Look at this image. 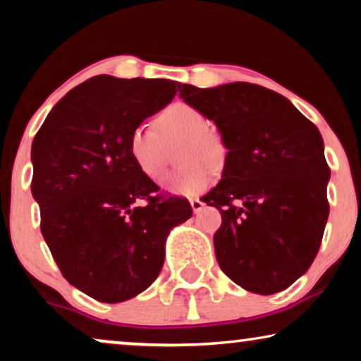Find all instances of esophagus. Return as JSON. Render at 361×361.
I'll return each instance as SVG.
<instances>
[{
    "mask_svg": "<svg viewBox=\"0 0 361 361\" xmlns=\"http://www.w3.org/2000/svg\"><path fill=\"white\" fill-rule=\"evenodd\" d=\"M190 205H192V210H194V214H199V212L204 209V202L200 199H190Z\"/></svg>",
    "mask_w": 361,
    "mask_h": 361,
    "instance_id": "obj_1",
    "label": "esophagus"
}]
</instances>
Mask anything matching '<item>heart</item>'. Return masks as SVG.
I'll use <instances>...</instances> for the list:
<instances>
[{
	"label": "heart",
	"instance_id": "heart-1",
	"mask_svg": "<svg viewBox=\"0 0 361 361\" xmlns=\"http://www.w3.org/2000/svg\"><path fill=\"white\" fill-rule=\"evenodd\" d=\"M157 128L137 125L130 135V154L141 172L151 179H159L167 164V147L182 141L179 162L187 164L166 177L167 190L180 195L204 192L214 180V167L225 161V145L202 113L187 103L177 102L157 116ZM160 131L157 132V130Z\"/></svg>",
	"mask_w": 361,
	"mask_h": 361
}]
</instances>
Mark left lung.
<instances>
[{
    "instance_id": "left-lung-1",
    "label": "left lung",
    "mask_w": 361,
    "mask_h": 361,
    "mask_svg": "<svg viewBox=\"0 0 361 361\" xmlns=\"http://www.w3.org/2000/svg\"><path fill=\"white\" fill-rule=\"evenodd\" d=\"M180 98L215 121L228 152L204 195L221 214L220 268L255 294L284 290L310 268L329 219L330 169L320 131L288 98L248 82L197 88Z\"/></svg>"
}]
</instances>
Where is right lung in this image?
Wrapping results in <instances>:
<instances>
[{"label": "right lung", "instance_id": "add662e5", "mask_svg": "<svg viewBox=\"0 0 361 361\" xmlns=\"http://www.w3.org/2000/svg\"><path fill=\"white\" fill-rule=\"evenodd\" d=\"M179 83L97 75L72 88L32 141L31 190L41 231L63 278L106 304L149 288L169 231L192 216L159 197L130 154V135L169 105Z\"/></svg>", "mask_w": 361, "mask_h": 361}]
</instances>
